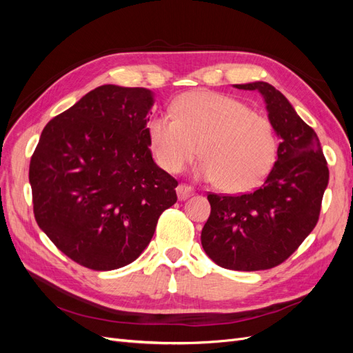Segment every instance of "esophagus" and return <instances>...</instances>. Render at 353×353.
I'll list each match as a JSON object with an SVG mask.
<instances>
[{"instance_id":"1","label":"esophagus","mask_w":353,"mask_h":353,"mask_svg":"<svg viewBox=\"0 0 353 353\" xmlns=\"http://www.w3.org/2000/svg\"><path fill=\"white\" fill-rule=\"evenodd\" d=\"M193 191H194V188L191 187V185H188V184H179V185L176 187V194H178V199H179V200L187 199L188 196L193 194Z\"/></svg>"}]
</instances>
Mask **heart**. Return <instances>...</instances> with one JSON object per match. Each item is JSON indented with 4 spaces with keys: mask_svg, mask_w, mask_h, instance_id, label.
I'll return each instance as SVG.
<instances>
[{
    "mask_svg": "<svg viewBox=\"0 0 353 353\" xmlns=\"http://www.w3.org/2000/svg\"><path fill=\"white\" fill-rule=\"evenodd\" d=\"M172 117L157 114L147 137L157 165L178 174L196 156L197 172L227 193L258 187L275 162L276 137L268 117L248 104L212 91H191L170 105Z\"/></svg>",
    "mask_w": 353,
    "mask_h": 353,
    "instance_id": "b5f03b06",
    "label": "heart"
}]
</instances>
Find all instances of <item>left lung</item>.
I'll use <instances>...</instances> for the list:
<instances>
[{"mask_svg": "<svg viewBox=\"0 0 353 353\" xmlns=\"http://www.w3.org/2000/svg\"><path fill=\"white\" fill-rule=\"evenodd\" d=\"M234 87L263 95L281 141L262 187L239 196L208 194L210 216L201 245L222 268L270 270L290 258L315 228L328 184L327 160L315 131L279 90L266 82Z\"/></svg>", "mask_w": 353, "mask_h": 353, "instance_id": "obj_1", "label": "left lung"}]
</instances>
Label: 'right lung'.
Segmentation results:
<instances>
[{
	"mask_svg": "<svg viewBox=\"0 0 353 353\" xmlns=\"http://www.w3.org/2000/svg\"><path fill=\"white\" fill-rule=\"evenodd\" d=\"M152 105L150 90L101 85L52 117L30 157L37 223L85 268L134 262L176 201L178 181L148 144Z\"/></svg>",
	"mask_w": 353,
	"mask_h": 353,
	"instance_id": "obj_1",
	"label": "right lung"
}]
</instances>
